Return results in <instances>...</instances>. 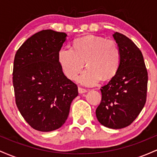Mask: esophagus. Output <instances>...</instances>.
I'll list each match as a JSON object with an SVG mask.
<instances>
[{
    "label": "esophagus",
    "instance_id": "obj_1",
    "mask_svg": "<svg viewBox=\"0 0 157 157\" xmlns=\"http://www.w3.org/2000/svg\"><path fill=\"white\" fill-rule=\"evenodd\" d=\"M87 91H88L87 90L85 89H82V88H80V87L78 88V92H79V94H83V93L87 92Z\"/></svg>",
    "mask_w": 157,
    "mask_h": 157
}]
</instances>
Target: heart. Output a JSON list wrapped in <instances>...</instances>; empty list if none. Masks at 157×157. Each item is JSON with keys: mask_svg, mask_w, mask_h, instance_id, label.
<instances>
[{"mask_svg": "<svg viewBox=\"0 0 157 157\" xmlns=\"http://www.w3.org/2000/svg\"><path fill=\"white\" fill-rule=\"evenodd\" d=\"M58 61L65 75L71 80L76 78L86 64L88 69L77 80L84 86H93L101 79L114 76L120 66V50L113 40L87 35L76 40L74 48H60Z\"/></svg>", "mask_w": 157, "mask_h": 157, "instance_id": "heart-1", "label": "heart"}]
</instances>
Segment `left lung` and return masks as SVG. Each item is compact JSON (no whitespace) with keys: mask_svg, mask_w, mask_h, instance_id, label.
I'll return each mask as SVG.
<instances>
[{"mask_svg":"<svg viewBox=\"0 0 157 157\" xmlns=\"http://www.w3.org/2000/svg\"><path fill=\"white\" fill-rule=\"evenodd\" d=\"M113 37L120 50V63L114 76L100 89L102 100L96 116L102 125L120 129L131 125L145 105L147 71L141 51L131 39L118 32Z\"/></svg>","mask_w":157,"mask_h":157,"instance_id":"left-lung-1","label":"left lung"}]
</instances>
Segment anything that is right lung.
<instances>
[{"label": "right lung", "mask_w": 157, "mask_h": 157, "mask_svg": "<svg viewBox=\"0 0 157 157\" xmlns=\"http://www.w3.org/2000/svg\"><path fill=\"white\" fill-rule=\"evenodd\" d=\"M66 37L64 32L42 30L27 39L15 54L12 79L16 105L37 131L60 128L78 95L77 85L65 76L58 61Z\"/></svg>", "instance_id": "right-lung-1"}]
</instances>
